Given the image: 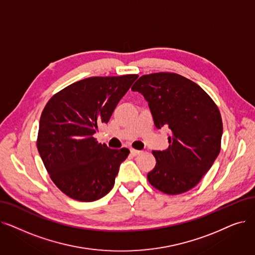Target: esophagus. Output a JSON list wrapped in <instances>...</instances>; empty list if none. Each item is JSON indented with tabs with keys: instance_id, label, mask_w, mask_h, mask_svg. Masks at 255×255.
<instances>
[{
	"instance_id": "1",
	"label": "esophagus",
	"mask_w": 255,
	"mask_h": 255,
	"mask_svg": "<svg viewBox=\"0 0 255 255\" xmlns=\"http://www.w3.org/2000/svg\"><path fill=\"white\" fill-rule=\"evenodd\" d=\"M130 152H131V155H133V156H137V155H139L141 153V151H138L135 149H131Z\"/></svg>"
}]
</instances>
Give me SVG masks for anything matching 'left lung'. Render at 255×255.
<instances>
[{"mask_svg":"<svg viewBox=\"0 0 255 255\" xmlns=\"http://www.w3.org/2000/svg\"><path fill=\"white\" fill-rule=\"evenodd\" d=\"M131 90L148 101L156 128L171 130L169 148L152 151L156 164L148 181L168 195L190 191L221 150L223 123L218 106L198 84L175 73L143 75Z\"/></svg>","mask_w":255,"mask_h":255,"instance_id":"left-lung-1","label":"left lung"}]
</instances>
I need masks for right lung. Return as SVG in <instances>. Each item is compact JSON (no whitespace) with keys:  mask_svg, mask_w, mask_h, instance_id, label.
Returning a JSON list of instances; mask_svg holds the SVG:
<instances>
[{"mask_svg":"<svg viewBox=\"0 0 255 255\" xmlns=\"http://www.w3.org/2000/svg\"><path fill=\"white\" fill-rule=\"evenodd\" d=\"M137 75L91 77L55 94L43 108L36 146L52 181L74 200L92 202L115 185L126 148L109 149L94 137Z\"/></svg>","mask_w":255,"mask_h":255,"instance_id":"right-lung-1","label":"right lung"}]
</instances>
